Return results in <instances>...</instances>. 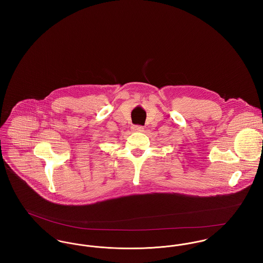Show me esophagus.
Masks as SVG:
<instances>
[{"label": "esophagus", "instance_id": "obj_1", "mask_svg": "<svg viewBox=\"0 0 263 263\" xmlns=\"http://www.w3.org/2000/svg\"><path fill=\"white\" fill-rule=\"evenodd\" d=\"M132 128H133L135 132H143V130H144V126H142V125H133Z\"/></svg>", "mask_w": 263, "mask_h": 263}]
</instances>
